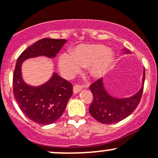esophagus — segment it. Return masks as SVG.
<instances>
[{
  "instance_id": "obj_1",
  "label": "esophagus",
  "mask_w": 158,
  "mask_h": 158,
  "mask_svg": "<svg viewBox=\"0 0 158 158\" xmlns=\"http://www.w3.org/2000/svg\"><path fill=\"white\" fill-rule=\"evenodd\" d=\"M81 89H82V86H79V85H75L73 86V93L74 94H78L81 90Z\"/></svg>"
}]
</instances>
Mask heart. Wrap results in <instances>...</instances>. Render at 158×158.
Returning <instances> with one entry per match:
<instances>
[{"mask_svg":"<svg viewBox=\"0 0 158 158\" xmlns=\"http://www.w3.org/2000/svg\"><path fill=\"white\" fill-rule=\"evenodd\" d=\"M114 60L113 53L102 44H80L70 54H63L59 58V67L66 76H73L81 68H86L93 78H101L107 73Z\"/></svg>","mask_w":158,"mask_h":158,"instance_id":"b5f03b06","label":"heart"}]
</instances>
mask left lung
Returning a JSON list of instances; mask_svg holds the SVG:
<instances>
[{"instance_id": "1", "label": "left lung", "mask_w": 158, "mask_h": 158, "mask_svg": "<svg viewBox=\"0 0 158 158\" xmlns=\"http://www.w3.org/2000/svg\"><path fill=\"white\" fill-rule=\"evenodd\" d=\"M130 54L129 50H124ZM145 80V69L143 76V86L135 95L126 98H116L110 96L104 89L103 79H97L90 85L94 98L89 111L94 118L103 124H113L123 120L136 108L142 97Z\"/></svg>"}]
</instances>
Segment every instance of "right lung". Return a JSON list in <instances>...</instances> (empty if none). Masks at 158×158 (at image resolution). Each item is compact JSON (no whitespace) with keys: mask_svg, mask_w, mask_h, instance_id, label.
<instances>
[{"mask_svg":"<svg viewBox=\"0 0 158 158\" xmlns=\"http://www.w3.org/2000/svg\"><path fill=\"white\" fill-rule=\"evenodd\" d=\"M65 43L64 39H41L25 50L16 61L13 74L15 99L23 114L36 123L50 125L61 117L73 94V87L56 72L41 86H29L22 77V64L26 59L40 56L55 57Z\"/></svg>","mask_w":158,"mask_h":158,"instance_id":"1","label":"right lung"}]
</instances>
